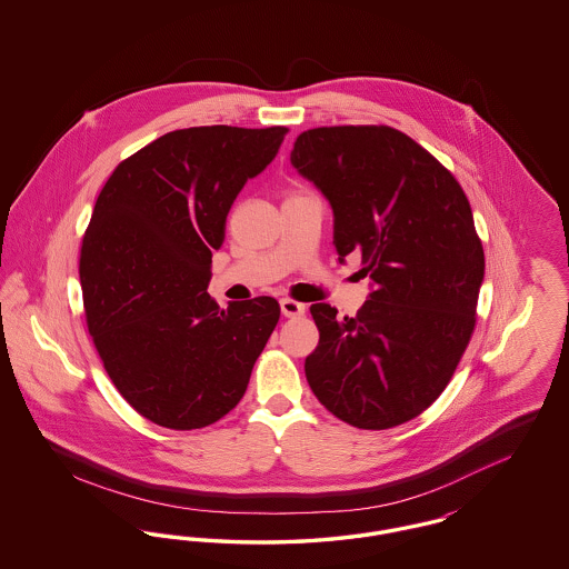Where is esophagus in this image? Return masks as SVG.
Segmentation results:
<instances>
[{
    "instance_id": "obj_1",
    "label": "esophagus",
    "mask_w": 569,
    "mask_h": 569,
    "mask_svg": "<svg viewBox=\"0 0 569 569\" xmlns=\"http://www.w3.org/2000/svg\"><path fill=\"white\" fill-rule=\"evenodd\" d=\"M279 305H281V313L286 318H298V316L305 313V305L298 302V300H292V298H281Z\"/></svg>"
}]
</instances>
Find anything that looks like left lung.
Returning a JSON list of instances; mask_svg holds the SVG:
<instances>
[{
    "instance_id": "left-lung-1",
    "label": "left lung",
    "mask_w": 569,
    "mask_h": 569,
    "mask_svg": "<svg viewBox=\"0 0 569 569\" xmlns=\"http://www.w3.org/2000/svg\"><path fill=\"white\" fill-rule=\"evenodd\" d=\"M290 160L332 207L339 260L358 251L373 281L353 318L311 305L320 341L307 381L356 429L399 427L446 390L476 328L485 249L469 200L443 163L390 126L307 130Z\"/></svg>"
}]
</instances>
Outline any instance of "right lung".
Returning <instances> with one entry per match:
<instances>
[{"label":"right lung","mask_w":569,"mask_h":569,"mask_svg":"<svg viewBox=\"0 0 569 569\" xmlns=\"http://www.w3.org/2000/svg\"><path fill=\"white\" fill-rule=\"evenodd\" d=\"M288 128L174 130L119 163L81 244L82 305L104 369L136 411L174 431L202 429L243 399L279 322L271 297H209L211 258L247 179Z\"/></svg>","instance_id":"obj_1"}]
</instances>
